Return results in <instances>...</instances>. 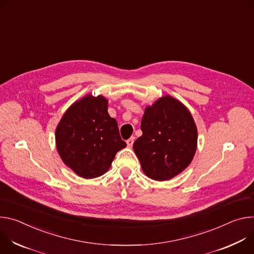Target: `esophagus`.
<instances>
[{
    "mask_svg": "<svg viewBox=\"0 0 254 254\" xmlns=\"http://www.w3.org/2000/svg\"><path fill=\"white\" fill-rule=\"evenodd\" d=\"M134 140H135V137H131V138H129L127 141H126V143H127V145H128V147H132L133 146V143H134Z\"/></svg>",
    "mask_w": 254,
    "mask_h": 254,
    "instance_id": "esophagus-1",
    "label": "esophagus"
}]
</instances>
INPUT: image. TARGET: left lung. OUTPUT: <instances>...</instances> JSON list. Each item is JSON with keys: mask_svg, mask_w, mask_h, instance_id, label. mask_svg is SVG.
I'll use <instances>...</instances> for the list:
<instances>
[{"mask_svg": "<svg viewBox=\"0 0 254 254\" xmlns=\"http://www.w3.org/2000/svg\"><path fill=\"white\" fill-rule=\"evenodd\" d=\"M141 130L133 149L148 178L171 180L190 164L198 144V130L181 101L165 95L147 106Z\"/></svg>", "mask_w": 254, "mask_h": 254, "instance_id": "8db88e82", "label": "left lung"}]
</instances>
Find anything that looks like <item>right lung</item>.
Returning a JSON list of instances; mask_svg holds the SVG:
<instances>
[{
  "instance_id": "right-lung-1",
  "label": "right lung",
  "mask_w": 254,
  "mask_h": 254,
  "mask_svg": "<svg viewBox=\"0 0 254 254\" xmlns=\"http://www.w3.org/2000/svg\"><path fill=\"white\" fill-rule=\"evenodd\" d=\"M56 149L66 166L83 179L103 176L127 144L104 96L86 95L64 112L55 129Z\"/></svg>"
}]
</instances>
